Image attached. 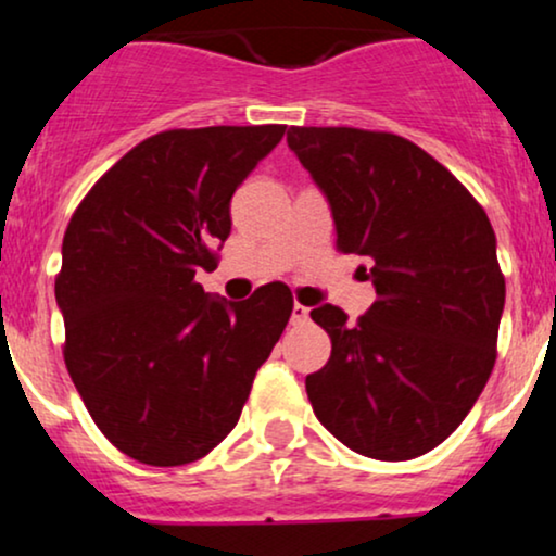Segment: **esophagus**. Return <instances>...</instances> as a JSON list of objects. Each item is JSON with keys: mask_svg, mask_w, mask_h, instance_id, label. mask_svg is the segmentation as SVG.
I'll use <instances>...</instances> for the list:
<instances>
[{"mask_svg": "<svg viewBox=\"0 0 556 556\" xmlns=\"http://www.w3.org/2000/svg\"><path fill=\"white\" fill-rule=\"evenodd\" d=\"M305 321H308V308L295 303L292 305V324H305Z\"/></svg>", "mask_w": 556, "mask_h": 556, "instance_id": "34e87169", "label": "esophagus"}]
</instances>
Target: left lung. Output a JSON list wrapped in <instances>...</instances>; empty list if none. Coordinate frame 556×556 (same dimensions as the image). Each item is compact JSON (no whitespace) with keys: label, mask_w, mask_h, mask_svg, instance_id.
Wrapping results in <instances>:
<instances>
[{"label":"left lung","mask_w":556,"mask_h":556,"mask_svg":"<svg viewBox=\"0 0 556 556\" xmlns=\"http://www.w3.org/2000/svg\"><path fill=\"white\" fill-rule=\"evenodd\" d=\"M287 146L331 208L337 248L358 253L376 303L331 337L305 392L324 429L374 460H413L450 437L496 361L504 277L486 212L410 140L358 127H290Z\"/></svg>","instance_id":"left-lung-1"}]
</instances>
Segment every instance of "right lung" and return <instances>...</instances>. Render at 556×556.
<instances>
[{
	"instance_id": "obj_1",
	"label": "right lung",
	"mask_w": 556,
	"mask_h": 556,
	"mask_svg": "<svg viewBox=\"0 0 556 556\" xmlns=\"http://www.w3.org/2000/svg\"><path fill=\"white\" fill-rule=\"evenodd\" d=\"M285 125L167 130L127 151L83 198L54 295L65 363L101 433L159 468L208 455L238 424L290 321V287L203 292L232 229L229 201Z\"/></svg>"
}]
</instances>
